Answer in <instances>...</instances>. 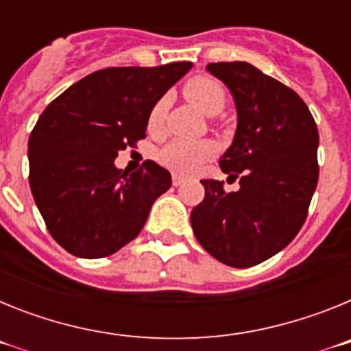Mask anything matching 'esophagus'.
<instances>
[{
  "mask_svg": "<svg viewBox=\"0 0 351 351\" xmlns=\"http://www.w3.org/2000/svg\"><path fill=\"white\" fill-rule=\"evenodd\" d=\"M184 181H186V178H184V176H181V173H173V176H172V184L173 186H181Z\"/></svg>",
  "mask_w": 351,
  "mask_h": 351,
  "instance_id": "34e87169",
  "label": "esophagus"
}]
</instances>
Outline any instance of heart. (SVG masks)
<instances>
[{
    "label": "heart",
    "mask_w": 351,
    "mask_h": 351,
    "mask_svg": "<svg viewBox=\"0 0 351 351\" xmlns=\"http://www.w3.org/2000/svg\"><path fill=\"white\" fill-rule=\"evenodd\" d=\"M182 93H184L186 100L193 104L204 114H209V116L221 112V108L225 107V88H223L219 80L213 79V77H193V79L184 84ZM165 112L167 101L160 100L149 114V130L151 132H160L163 128ZM214 153H216V145L210 141L178 138V141H172L161 149L160 161L173 172L191 173L198 167L204 165L207 160H210Z\"/></svg>",
    "instance_id": "obj_1"
}]
</instances>
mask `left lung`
Listing matches in <instances>:
<instances>
[{
	"label": "left lung",
	"instance_id": "obj_1",
	"mask_svg": "<svg viewBox=\"0 0 351 351\" xmlns=\"http://www.w3.org/2000/svg\"><path fill=\"white\" fill-rule=\"evenodd\" d=\"M234 96L237 130L219 160L239 191L204 179L206 197L191 210L204 250L225 265L246 269L280 253L308 218L318 184V128L293 89L244 61L210 63Z\"/></svg>",
	"mask_w": 351,
	"mask_h": 351
}]
</instances>
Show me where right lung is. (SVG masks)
<instances>
[{"instance_id": "1", "label": "right lung", "mask_w": 351, "mask_h": 351, "mask_svg": "<svg viewBox=\"0 0 351 351\" xmlns=\"http://www.w3.org/2000/svg\"><path fill=\"white\" fill-rule=\"evenodd\" d=\"M191 66L181 61L93 71L38 117L27 142L31 193L68 253L104 258L141 234L172 178L151 160L128 176L114 160L145 137L153 107Z\"/></svg>"}]
</instances>
